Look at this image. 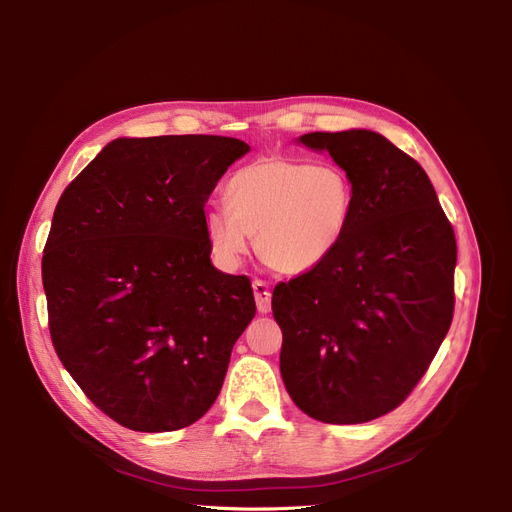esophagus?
Wrapping results in <instances>:
<instances>
[{
  "label": "esophagus",
  "mask_w": 512,
  "mask_h": 512,
  "mask_svg": "<svg viewBox=\"0 0 512 512\" xmlns=\"http://www.w3.org/2000/svg\"><path fill=\"white\" fill-rule=\"evenodd\" d=\"M252 288H254V299H256L258 312L260 314H269L271 312V290H269V284L262 282V280H254Z\"/></svg>",
  "instance_id": "esophagus-1"
}]
</instances>
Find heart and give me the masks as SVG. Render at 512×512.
Wrapping results in <instances>:
<instances>
[{
  "instance_id": "heart-1",
  "label": "heart",
  "mask_w": 512,
  "mask_h": 512,
  "mask_svg": "<svg viewBox=\"0 0 512 512\" xmlns=\"http://www.w3.org/2000/svg\"><path fill=\"white\" fill-rule=\"evenodd\" d=\"M228 207L205 211L213 258L239 267L256 237V252L275 271H314L344 241L354 213V183L342 166L294 158H260L226 183Z\"/></svg>"
}]
</instances>
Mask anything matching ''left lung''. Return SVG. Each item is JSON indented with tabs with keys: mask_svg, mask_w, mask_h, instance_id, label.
Listing matches in <instances>:
<instances>
[{
	"mask_svg": "<svg viewBox=\"0 0 512 512\" xmlns=\"http://www.w3.org/2000/svg\"><path fill=\"white\" fill-rule=\"evenodd\" d=\"M354 183L344 241L273 290L286 391L322 423H367L404 401L453 320L457 243L421 164L371 130L309 132Z\"/></svg>",
	"mask_w": 512,
	"mask_h": 512,
	"instance_id": "obj_1",
	"label": "left lung"
}]
</instances>
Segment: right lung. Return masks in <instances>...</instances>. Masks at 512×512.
I'll list each match as a JSON object with an SVG mask.
<instances>
[{
  "label": "right lung",
  "mask_w": 512,
  "mask_h": 512,
  "mask_svg": "<svg viewBox=\"0 0 512 512\" xmlns=\"http://www.w3.org/2000/svg\"><path fill=\"white\" fill-rule=\"evenodd\" d=\"M250 145L185 134L115 138L61 194L42 256L55 352L132 431L196 423L256 314L245 275L213 267L205 205Z\"/></svg>",
  "instance_id": "obj_1"
}]
</instances>
